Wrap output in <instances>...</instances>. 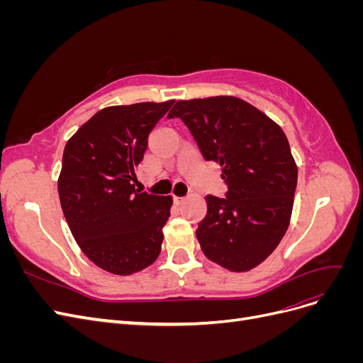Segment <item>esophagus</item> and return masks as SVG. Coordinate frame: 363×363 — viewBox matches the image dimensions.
<instances>
[{
	"label": "esophagus",
	"mask_w": 363,
	"mask_h": 363,
	"mask_svg": "<svg viewBox=\"0 0 363 363\" xmlns=\"http://www.w3.org/2000/svg\"><path fill=\"white\" fill-rule=\"evenodd\" d=\"M184 200H186L184 196H174V203H175V204H179V206H180V204H183V203H184Z\"/></svg>",
	"instance_id": "1"
}]
</instances>
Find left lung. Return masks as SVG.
<instances>
[{"label": "left lung", "mask_w": 363, "mask_h": 363, "mask_svg": "<svg viewBox=\"0 0 363 363\" xmlns=\"http://www.w3.org/2000/svg\"><path fill=\"white\" fill-rule=\"evenodd\" d=\"M180 118L206 160L223 167L225 199L207 195L196 228L206 257L230 271L257 267L289 225L298 169L283 130L236 96L177 101Z\"/></svg>", "instance_id": "obj_1"}]
</instances>
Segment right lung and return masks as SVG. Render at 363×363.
<instances>
[{"instance_id":"1","label":"right lung","mask_w":363,"mask_h":363,"mask_svg":"<svg viewBox=\"0 0 363 363\" xmlns=\"http://www.w3.org/2000/svg\"><path fill=\"white\" fill-rule=\"evenodd\" d=\"M172 104L103 108L63 151L57 186L71 233L96 267L116 276L144 269L160 255L172 199L136 189L135 169L150 131Z\"/></svg>"}]
</instances>
